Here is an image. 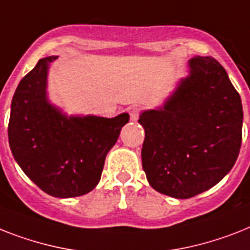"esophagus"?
Segmentation results:
<instances>
[{"label":"esophagus","mask_w":250,"mask_h":250,"mask_svg":"<svg viewBox=\"0 0 250 250\" xmlns=\"http://www.w3.org/2000/svg\"><path fill=\"white\" fill-rule=\"evenodd\" d=\"M139 109L137 107H133V109H131V111H129V117H131V121L132 122H136L137 119H139Z\"/></svg>","instance_id":"obj_1"}]
</instances>
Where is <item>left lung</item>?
<instances>
[{"mask_svg": "<svg viewBox=\"0 0 250 250\" xmlns=\"http://www.w3.org/2000/svg\"><path fill=\"white\" fill-rule=\"evenodd\" d=\"M162 106L144 110L141 158L150 186L160 194L188 199L209 190L231 171L241 146L243 105L216 59L188 64Z\"/></svg>", "mask_w": 250, "mask_h": 250, "instance_id": "1", "label": "left lung"}]
</instances>
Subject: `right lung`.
I'll return each instance as SVG.
<instances>
[{"mask_svg": "<svg viewBox=\"0 0 250 250\" xmlns=\"http://www.w3.org/2000/svg\"><path fill=\"white\" fill-rule=\"evenodd\" d=\"M56 59L38 60L20 81L11 101L9 144L16 163L42 191L76 198L96 188L106 154L129 115H68L52 104L47 78Z\"/></svg>", "mask_w": 250, "mask_h": 250, "instance_id": "add662e5", "label": "right lung"}]
</instances>
